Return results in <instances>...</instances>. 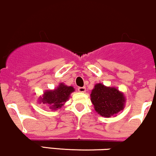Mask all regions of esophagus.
Returning <instances> with one entry per match:
<instances>
[{
    "label": "esophagus",
    "instance_id": "1",
    "mask_svg": "<svg viewBox=\"0 0 156 156\" xmlns=\"http://www.w3.org/2000/svg\"><path fill=\"white\" fill-rule=\"evenodd\" d=\"M78 92H80V93H85V92H86V88H85L84 87H78Z\"/></svg>",
    "mask_w": 156,
    "mask_h": 156
}]
</instances>
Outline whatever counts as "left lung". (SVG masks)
Returning a JSON list of instances; mask_svg holds the SVG:
<instances>
[{"mask_svg": "<svg viewBox=\"0 0 156 156\" xmlns=\"http://www.w3.org/2000/svg\"><path fill=\"white\" fill-rule=\"evenodd\" d=\"M90 100L94 109L101 117H116L125 108L126 99L122 92L114 87L103 83L95 84L92 90Z\"/></svg>", "mask_w": 156, "mask_h": 156, "instance_id": "1", "label": "left lung"}]
</instances>
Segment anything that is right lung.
<instances>
[{
  "instance_id": "obj_1",
  "label": "right lung",
  "mask_w": 156,
  "mask_h": 156,
  "mask_svg": "<svg viewBox=\"0 0 156 156\" xmlns=\"http://www.w3.org/2000/svg\"><path fill=\"white\" fill-rule=\"evenodd\" d=\"M75 91L73 86H67L60 83L54 90H48L44 92L43 95L38 98L39 104H45L51 111H56L62 108L70 97V94Z\"/></svg>"
}]
</instances>
